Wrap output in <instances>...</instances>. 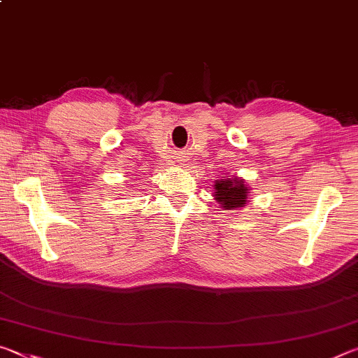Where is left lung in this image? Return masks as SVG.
<instances>
[{"label": "left lung", "instance_id": "1", "mask_svg": "<svg viewBox=\"0 0 358 358\" xmlns=\"http://www.w3.org/2000/svg\"><path fill=\"white\" fill-rule=\"evenodd\" d=\"M213 189L215 201L220 203V208L222 210H240L250 203L251 187L240 177L227 175L221 180H215Z\"/></svg>", "mask_w": 358, "mask_h": 358}]
</instances>
